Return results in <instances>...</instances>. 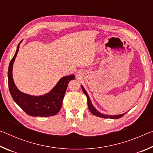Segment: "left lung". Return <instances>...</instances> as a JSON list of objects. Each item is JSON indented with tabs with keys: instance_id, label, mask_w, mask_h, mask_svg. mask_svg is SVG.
Masks as SVG:
<instances>
[{
	"instance_id": "8db88e82",
	"label": "left lung",
	"mask_w": 153,
	"mask_h": 153,
	"mask_svg": "<svg viewBox=\"0 0 153 153\" xmlns=\"http://www.w3.org/2000/svg\"><path fill=\"white\" fill-rule=\"evenodd\" d=\"M82 87V89L83 90V92L85 94H86V97H87V100H88V108L90 112L92 113V114L93 115H94L96 116H97V117H102V118H110V119H119L121 117H123V116L125 115V113H123V114H120V115H105V114H102L101 113H100L99 111H97L96 108H94V106H93L92 103L91 102V100L90 99V97L88 94V93L86 92V90L84 89V88L83 87V86L82 85L81 86Z\"/></svg>"
}]
</instances>
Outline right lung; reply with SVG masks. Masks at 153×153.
Segmentation results:
<instances>
[{
	"mask_svg": "<svg viewBox=\"0 0 153 153\" xmlns=\"http://www.w3.org/2000/svg\"><path fill=\"white\" fill-rule=\"evenodd\" d=\"M21 42L17 46L8 69L9 88L13 99L27 115L32 117H50L55 115L60 111L69 82L74 79L75 76L70 75L63 77L50 92L42 96H32L22 92L15 86L13 78V65L19 51Z\"/></svg>",
	"mask_w": 153,
	"mask_h": 153,
	"instance_id": "1",
	"label": "right lung"
}]
</instances>
